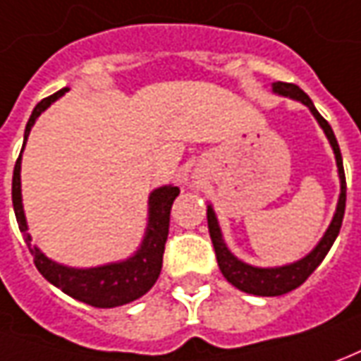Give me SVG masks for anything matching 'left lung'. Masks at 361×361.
<instances>
[{"label": "left lung", "mask_w": 361, "mask_h": 361, "mask_svg": "<svg viewBox=\"0 0 361 361\" xmlns=\"http://www.w3.org/2000/svg\"><path fill=\"white\" fill-rule=\"evenodd\" d=\"M271 90L277 96H285L290 100H297L300 104H305L310 109V114L314 116L318 121V126L322 128L324 135H326L330 147L334 151L336 157V166H338V178H340V196H338L336 212L332 216V222L326 228L324 235L318 240V243L310 250L305 257H300L299 261H293L287 265H281V267H255L250 265L245 261L238 259L224 242L222 230H220V224L216 218L212 204H208L206 216H208V230H210V238L214 243V252H216V259H218V267L222 271V275L226 279L232 283L235 289L243 290V293H250V295H257V297H279L285 295L289 290L300 287L305 281L309 279L310 273L317 269L318 265L322 263V259L326 257V253L330 252L332 243L340 233L342 228V220H344V210H346V176H344V165H342V153L338 147L336 135L332 128L328 126V121L314 108V104L310 100L305 92L300 90L299 86L295 84H287V82H273L271 84Z\"/></svg>", "instance_id": "left-lung-1"}]
</instances>
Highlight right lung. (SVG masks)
I'll use <instances>...</instances> for the list:
<instances>
[{
    "mask_svg": "<svg viewBox=\"0 0 361 361\" xmlns=\"http://www.w3.org/2000/svg\"><path fill=\"white\" fill-rule=\"evenodd\" d=\"M71 88H62L56 94L41 100L35 106L31 118L25 128V143L31 133L37 118L44 109L64 96ZM23 149L19 153V159L13 169V185H11V198H13V210L19 230L23 232L25 242L33 253L35 267L43 275L44 279L59 287L62 293H66L72 299L92 305L96 309H114L128 305L131 300L139 299L147 293L163 267V253H165L166 235H169V218H171V206L178 196V186L165 185L155 188L149 195L147 202V228L145 235L139 243L137 252L129 255L128 259L111 261L98 267H68L59 261L47 257L37 245H33V238L29 233L27 218L23 210V196H21V157Z\"/></svg>",
    "mask_w": 361,
    "mask_h": 361,
    "instance_id": "1",
    "label": "right lung"
}]
</instances>
